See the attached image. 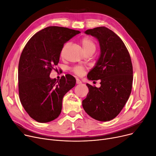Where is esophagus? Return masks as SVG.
I'll list each match as a JSON object with an SVG mask.
<instances>
[{"mask_svg": "<svg viewBox=\"0 0 156 156\" xmlns=\"http://www.w3.org/2000/svg\"><path fill=\"white\" fill-rule=\"evenodd\" d=\"M81 81L79 79H76V84H81Z\"/></svg>", "mask_w": 156, "mask_h": 156, "instance_id": "esophagus-1", "label": "esophagus"}]
</instances>
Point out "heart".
I'll list each match as a JSON object with an SVG mask.
<instances>
[{"label":"heart","instance_id":"obj_1","mask_svg":"<svg viewBox=\"0 0 156 156\" xmlns=\"http://www.w3.org/2000/svg\"><path fill=\"white\" fill-rule=\"evenodd\" d=\"M81 42L83 45V47L84 48V51H85V52L90 50H95V44L92 38L88 37H85L81 39ZM69 45V43H66L62 47L61 52V55L62 56L64 55L66 52V48L68 47ZM73 71L75 73L76 75L78 76H81L83 75V73L85 72V69L84 68L81 66H76L73 68Z\"/></svg>","mask_w":156,"mask_h":156}]
</instances>
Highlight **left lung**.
Listing matches in <instances>:
<instances>
[{
    "mask_svg": "<svg viewBox=\"0 0 156 156\" xmlns=\"http://www.w3.org/2000/svg\"><path fill=\"white\" fill-rule=\"evenodd\" d=\"M99 41L101 54L94 67L88 73L90 80H101L97 88L87 84L85 111L100 121L116 118L123 108L132 92L133 66L129 54L122 40L112 30L101 27L85 31Z\"/></svg>",
    "mask_w": 156,
    "mask_h": 156,
    "instance_id": "1",
    "label": "left lung"
}]
</instances>
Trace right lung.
Returning <instances> with one entry per match:
<instances>
[{
    "instance_id": "add662e5",
    "label": "right lung",
    "mask_w": 156,
    "mask_h": 156,
    "mask_svg": "<svg viewBox=\"0 0 156 156\" xmlns=\"http://www.w3.org/2000/svg\"><path fill=\"white\" fill-rule=\"evenodd\" d=\"M80 33L60 27H48L37 32L23 48L18 66L21 103L29 116L39 122H47L59 116L64 95L75 86L71 75L59 80L50 74L59 61L64 44Z\"/></svg>"
}]
</instances>
